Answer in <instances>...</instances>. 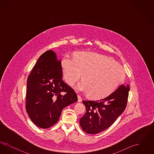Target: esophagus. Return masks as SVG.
Here are the masks:
<instances>
[{"mask_svg":"<svg viewBox=\"0 0 154 154\" xmlns=\"http://www.w3.org/2000/svg\"><path fill=\"white\" fill-rule=\"evenodd\" d=\"M77 97H78V102H82V98H81V96L79 95H77Z\"/></svg>","mask_w":154,"mask_h":154,"instance_id":"1","label":"esophagus"}]
</instances>
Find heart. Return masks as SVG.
Returning <instances> with one entry per match:
<instances>
[{"mask_svg": "<svg viewBox=\"0 0 154 154\" xmlns=\"http://www.w3.org/2000/svg\"><path fill=\"white\" fill-rule=\"evenodd\" d=\"M63 76L74 85L83 76L84 81L77 89L87 92L88 97L99 100L113 93L125 75L124 68L107 56L93 52H77L74 57L65 56L61 61Z\"/></svg>", "mask_w": 154, "mask_h": 154, "instance_id": "b5f03b06", "label": "heart"}]
</instances>
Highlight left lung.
Segmentation results:
<instances>
[{
  "label": "left lung",
  "instance_id": "obj_1",
  "mask_svg": "<svg viewBox=\"0 0 154 154\" xmlns=\"http://www.w3.org/2000/svg\"><path fill=\"white\" fill-rule=\"evenodd\" d=\"M129 90V85H121L100 100H83L86 112L80 119L82 130L89 134H97L109 128L126 109Z\"/></svg>",
  "mask_w": 154,
  "mask_h": 154
}]
</instances>
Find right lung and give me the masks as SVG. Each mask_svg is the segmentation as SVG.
<instances>
[{
    "label": "right lung",
    "mask_w": 154,
    "mask_h": 154,
    "mask_svg": "<svg viewBox=\"0 0 154 154\" xmlns=\"http://www.w3.org/2000/svg\"><path fill=\"white\" fill-rule=\"evenodd\" d=\"M62 77L60 60L48 50L40 57L28 77L26 110L32 121L42 129L55 124L63 109L78 100Z\"/></svg>",
    "instance_id": "1"
}]
</instances>
